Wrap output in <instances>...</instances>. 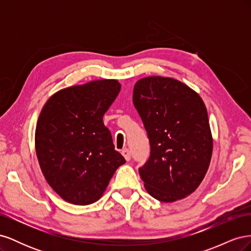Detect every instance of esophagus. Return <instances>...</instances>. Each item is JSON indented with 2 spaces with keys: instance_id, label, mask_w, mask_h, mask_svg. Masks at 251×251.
<instances>
[{
  "instance_id": "34e87169",
  "label": "esophagus",
  "mask_w": 251,
  "mask_h": 251,
  "mask_svg": "<svg viewBox=\"0 0 251 251\" xmlns=\"http://www.w3.org/2000/svg\"><path fill=\"white\" fill-rule=\"evenodd\" d=\"M121 154H123V156L125 157V159L126 161H130L131 160V153L130 151H128L127 149H124L123 151H121Z\"/></svg>"
}]
</instances>
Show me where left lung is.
Here are the masks:
<instances>
[{
	"instance_id": "1",
	"label": "left lung",
	"mask_w": 251,
	"mask_h": 251,
	"mask_svg": "<svg viewBox=\"0 0 251 251\" xmlns=\"http://www.w3.org/2000/svg\"><path fill=\"white\" fill-rule=\"evenodd\" d=\"M133 103L151 146L149 160L139 168L144 187L161 202L185 198L204 179L212 154L203 100L177 79L150 76L135 83Z\"/></svg>"
}]
</instances>
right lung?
I'll use <instances>...</instances> for the list:
<instances>
[{"mask_svg":"<svg viewBox=\"0 0 251 251\" xmlns=\"http://www.w3.org/2000/svg\"><path fill=\"white\" fill-rule=\"evenodd\" d=\"M116 79L58 91L45 103L35 128V151L48 184L72 204L96 202L126 160L114 149L103 115L115 100Z\"/></svg>","mask_w":251,"mask_h":251,"instance_id":"obj_1","label":"right lung"}]
</instances>
